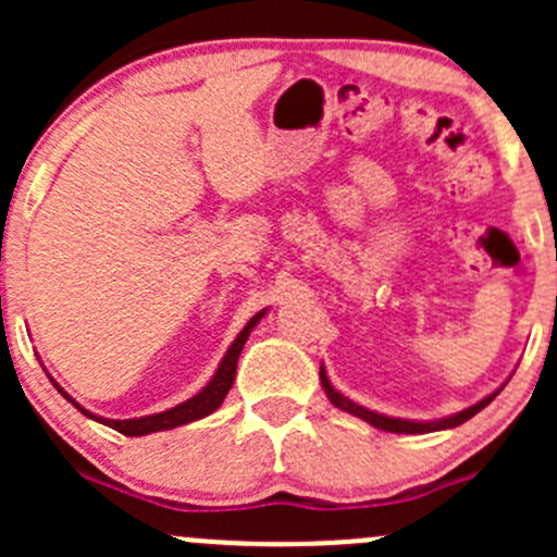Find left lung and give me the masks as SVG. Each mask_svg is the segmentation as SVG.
<instances>
[{"instance_id": "obj_1", "label": "left lung", "mask_w": 557, "mask_h": 557, "mask_svg": "<svg viewBox=\"0 0 557 557\" xmlns=\"http://www.w3.org/2000/svg\"><path fill=\"white\" fill-rule=\"evenodd\" d=\"M320 385H323L325 396H329V401L334 404V407H339V409H345V412L356 414V418L367 420V423L374 425V429L391 431V434H429V431L455 429V425H460V423H466V420H469V418H474V414L480 412V409H485L487 404H491L493 398H496L498 393H502V387H498V391H493L491 396H485V398H482V401L471 404V407L460 409V412L450 414V418H442V420H404V418H387V414L374 412V409H367V407H361V404L350 401V398H347V396H342V393L336 391L334 385H331V380L325 377V369L323 367H320Z\"/></svg>"}]
</instances>
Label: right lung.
Returning <instances> with one entry per match:
<instances>
[{"instance_id": "obj_1", "label": "right lung", "mask_w": 557, "mask_h": 557, "mask_svg": "<svg viewBox=\"0 0 557 557\" xmlns=\"http://www.w3.org/2000/svg\"><path fill=\"white\" fill-rule=\"evenodd\" d=\"M267 314V310H261L258 314H252L250 320H247V325L243 331L237 334V339L232 342V347L226 350V356H223V361L218 363L215 374H212V380L201 387L196 396H190L188 401L177 404V407L166 409V412H156V414H145V418H132V420H110V418H99V414L88 412L86 407H81V404L75 401V398L70 396V393L64 391V387H59V383L53 380V385L59 387L61 396L66 398V401L75 404L77 409H81L86 418L97 420V423H104L110 425V429H115L117 434L123 436H145V434H156V431H170V429H177V425H185V423H194V420H201L207 418V414L215 412L218 407L223 404V398H226V393L232 391L234 385V374H237V361H239V352H243L247 336H250V331L256 329L258 320Z\"/></svg>"}]
</instances>
